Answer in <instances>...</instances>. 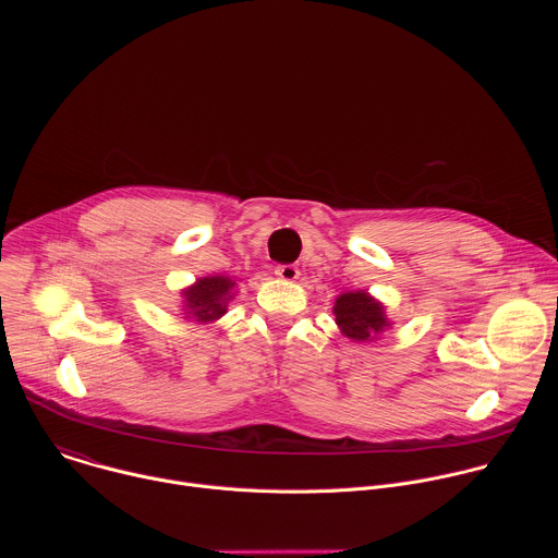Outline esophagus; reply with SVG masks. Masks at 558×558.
Here are the masks:
<instances>
[{
	"mask_svg": "<svg viewBox=\"0 0 558 558\" xmlns=\"http://www.w3.org/2000/svg\"><path fill=\"white\" fill-rule=\"evenodd\" d=\"M276 276L280 280H287V282H293L300 278V269L295 265H278L276 267Z\"/></svg>",
	"mask_w": 558,
	"mask_h": 558,
	"instance_id": "obj_1",
	"label": "esophagus"
}]
</instances>
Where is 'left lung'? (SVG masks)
Wrapping results in <instances>:
<instances>
[{
  "instance_id": "8db88e82",
  "label": "left lung",
  "mask_w": 558,
  "mask_h": 558,
  "mask_svg": "<svg viewBox=\"0 0 558 558\" xmlns=\"http://www.w3.org/2000/svg\"><path fill=\"white\" fill-rule=\"evenodd\" d=\"M333 313L340 331L355 342H373L386 327H390L381 302L366 291H347L338 295Z\"/></svg>"
}]
</instances>
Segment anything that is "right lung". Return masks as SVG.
<instances>
[{
	"label": "right lung",
	"mask_w": 558,
	"mask_h": 558,
	"mask_svg": "<svg viewBox=\"0 0 558 558\" xmlns=\"http://www.w3.org/2000/svg\"><path fill=\"white\" fill-rule=\"evenodd\" d=\"M235 280L229 276H207L183 291L185 317L194 323H214L227 313V302L233 298Z\"/></svg>",
	"instance_id": "1"
}]
</instances>
